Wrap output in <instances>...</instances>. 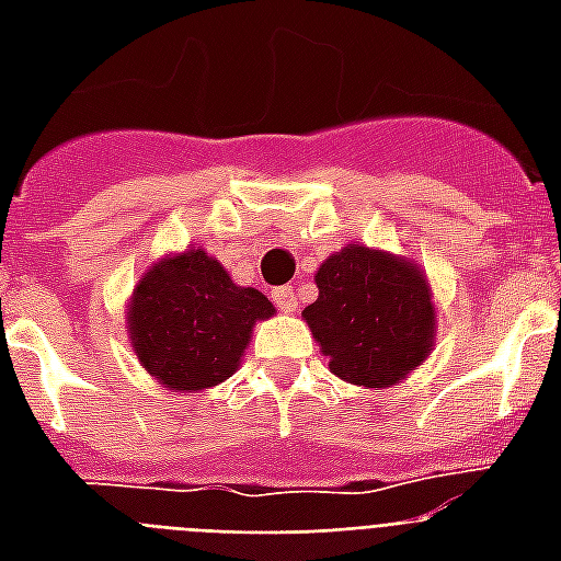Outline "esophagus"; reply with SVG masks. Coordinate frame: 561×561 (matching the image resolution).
<instances>
[{
  "instance_id": "34e87169",
  "label": "esophagus",
  "mask_w": 561,
  "mask_h": 561,
  "mask_svg": "<svg viewBox=\"0 0 561 561\" xmlns=\"http://www.w3.org/2000/svg\"><path fill=\"white\" fill-rule=\"evenodd\" d=\"M271 297L279 311H288V314L290 311H297V294H294V288H290V285H282V288H276Z\"/></svg>"
}]
</instances>
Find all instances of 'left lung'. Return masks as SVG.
Here are the masks:
<instances>
[{
  "mask_svg": "<svg viewBox=\"0 0 561 561\" xmlns=\"http://www.w3.org/2000/svg\"><path fill=\"white\" fill-rule=\"evenodd\" d=\"M317 288L320 297L302 317L337 378L390 387L427 358L434 306L410 262L350 244L320 264Z\"/></svg>",
  "mask_w": 561,
  "mask_h": 561,
  "instance_id": "left-lung-1",
  "label": "left lung"
}]
</instances>
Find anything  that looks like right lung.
Wrapping results in <instances>:
<instances>
[{"instance_id": "add662e5", "label": "right lung", "mask_w": 561, "mask_h": 561, "mask_svg": "<svg viewBox=\"0 0 561 561\" xmlns=\"http://www.w3.org/2000/svg\"><path fill=\"white\" fill-rule=\"evenodd\" d=\"M276 308L241 288L203 250L165 259L134 288L130 341L142 367L171 390H203L238 369L255 320Z\"/></svg>"}]
</instances>
